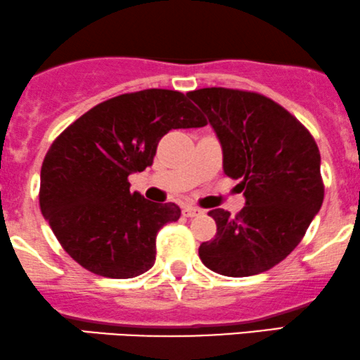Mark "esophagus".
<instances>
[{
	"instance_id": "esophagus-1",
	"label": "esophagus",
	"mask_w": 360,
	"mask_h": 360,
	"mask_svg": "<svg viewBox=\"0 0 360 360\" xmlns=\"http://www.w3.org/2000/svg\"><path fill=\"white\" fill-rule=\"evenodd\" d=\"M181 212H184L185 217H197V215L202 214V210L198 209V207L187 205V207H184V210H181Z\"/></svg>"
}]
</instances>
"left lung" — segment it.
I'll list each match as a JSON object with an SVG mask.
<instances>
[{"label":"left lung","mask_w":360,"mask_h":360,"mask_svg":"<svg viewBox=\"0 0 360 360\" xmlns=\"http://www.w3.org/2000/svg\"><path fill=\"white\" fill-rule=\"evenodd\" d=\"M187 96L209 117L224 173L240 180L246 198L238 215L210 210L217 234L198 256L224 276L268 271L298 246L322 207L319 146L297 117L256 92L207 87Z\"/></svg>","instance_id":"8db88e82"}]
</instances>
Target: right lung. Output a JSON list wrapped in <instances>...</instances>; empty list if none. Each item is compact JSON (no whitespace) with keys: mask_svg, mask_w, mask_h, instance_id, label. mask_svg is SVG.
<instances>
[{"mask_svg":"<svg viewBox=\"0 0 360 360\" xmlns=\"http://www.w3.org/2000/svg\"><path fill=\"white\" fill-rule=\"evenodd\" d=\"M205 124L185 94L146 89L97 104L55 139L41 165L40 209L72 259L121 280L155 264L156 234L181 210L131 192L128 176L153 165L168 131Z\"/></svg>","mask_w":360,"mask_h":360,"instance_id":"1","label":"right lung"}]
</instances>
